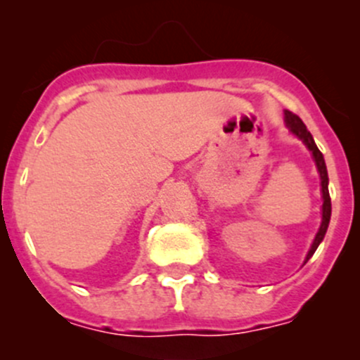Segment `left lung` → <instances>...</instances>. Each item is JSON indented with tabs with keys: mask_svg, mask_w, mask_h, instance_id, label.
Segmentation results:
<instances>
[{
	"mask_svg": "<svg viewBox=\"0 0 360 360\" xmlns=\"http://www.w3.org/2000/svg\"><path fill=\"white\" fill-rule=\"evenodd\" d=\"M285 123H288L289 130H291L294 136L300 137V139L307 144L308 150L311 151V155H314V160H315V165H317L319 174H321L322 198H324V203H322V223H321V228H319L317 235H315V240H314V244H311V249L308 250V254H307V261H308L311 256H314V252L317 250L319 244L322 242V238H324L326 231H328V226H329V219H331V197H329V188H328L329 177H328V169H326L324 157H322L321 150L317 148L314 137H311V134L308 132L307 125L301 122L300 116L294 115V112H291V111H285ZM307 261H304V263H307Z\"/></svg>",
	"mask_w": 360,
	"mask_h": 360,
	"instance_id": "1",
	"label": "left lung"
}]
</instances>
